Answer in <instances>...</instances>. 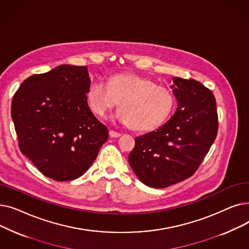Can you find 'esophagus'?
Instances as JSON below:
<instances>
[{"mask_svg":"<svg viewBox=\"0 0 249 249\" xmlns=\"http://www.w3.org/2000/svg\"><path fill=\"white\" fill-rule=\"evenodd\" d=\"M109 134H110V136H111V137H113V138H117V137H120V136H121V134H120V133H118V132L114 131V130H110Z\"/></svg>","mask_w":249,"mask_h":249,"instance_id":"esophagus-1","label":"esophagus"}]
</instances>
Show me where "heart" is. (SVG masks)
Segmentation results:
<instances>
[{
    "label": "heart",
    "mask_w": 249,
    "mask_h": 249,
    "mask_svg": "<svg viewBox=\"0 0 249 249\" xmlns=\"http://www.w3.org/2000/svg\"><path fill=\"white\" fill-rule=\"evenodd\" d=\"M87 99L91 112L102 119L120 103L118 119L130 124L136 131L158 129L175 106V98L168 89L132 73L114 74L109 77L107 86L100 80L93 82L88 89Z\"/></svg>",
    "instance_id": "b5f03b06"
}]
</instances>
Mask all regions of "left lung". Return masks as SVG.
Wrapping results in <instances>:
<instances>
[{"label": "left lung", "instance_id": "left-lung-1", "mask_svg": "<svg viewBox=\"0 0 249 249\" xmlns=\"http://www.w3.org/2000/svg\"><path fill=\"white\" fill-rule=\"evenodd\" d=\"M178 107L156 131L135 138L129 163L143 184L166 188L192 177L218 133V113L212 91L190 78L174 77Z\"/></svg>", "mask_w": 249, "mask_h": 249}]
</instances>
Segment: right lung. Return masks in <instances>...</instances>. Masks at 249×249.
<instances>
[{
    "mask_svg": "<svg viewBox=\"0 0 249 249\" xmlns=\"http://www.w3.org/2000/svg\"><path fill=\"white\" fill-rule=\"evenodd\" d=\"M89 85L87 67L63 64L26 78L13 97L19 148L49 178H80L108 140V128L88 105Z\"/></svg>",
    "mask_w": 249,
    "mask_h": 249,
    "instance_id": "1",
    "label": "right lung"
}]
</instances>
